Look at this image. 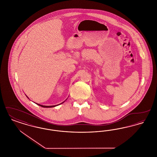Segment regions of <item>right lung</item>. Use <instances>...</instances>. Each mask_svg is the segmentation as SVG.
<instances>
[{
    "label": "right lung",
    "mask_w": 157,
    "mask_h": 157,
    "mask_svg": "<svg viewBox=\"0 0 157 157\" xmlns=\"http://www.w3.org/2000/svg\"><path fill=\"white\" fill-rule=\"evenodd\" d=\"M64 102H65V101H64ZM64 102H63L61 103V104H63ZM36 104L39 105V106H42V107H44V108H52V107H55V106L58 105H52V106H45V105H42L39 104Z\"/></svg>",
    "instance_id": "obj_1"
}]
</instances>
